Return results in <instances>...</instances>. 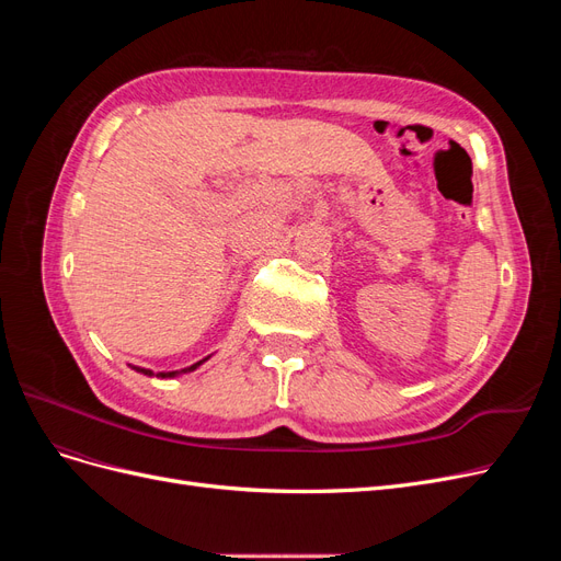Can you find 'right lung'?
<instances>
[{"label":"right lung","mask_w":561,"mask_h":561,"mask_svg":"<svg viewBox=\"0 0 561 561\" xmlns=\"http://www.w3.org/2000/svg\"><path fill=\"white\" fill-rule=\"evenodd\" d=\"M201 363H206V360H198V363H194L192 367H186V369H182V371H194ZM135 369L142 371V375H151V369H140V367H135ZM178 375H180V371H159L157 377H161V379H171V377H178Z\"/></svg>","instance_id":"right-lung-1"}]
</instances>
